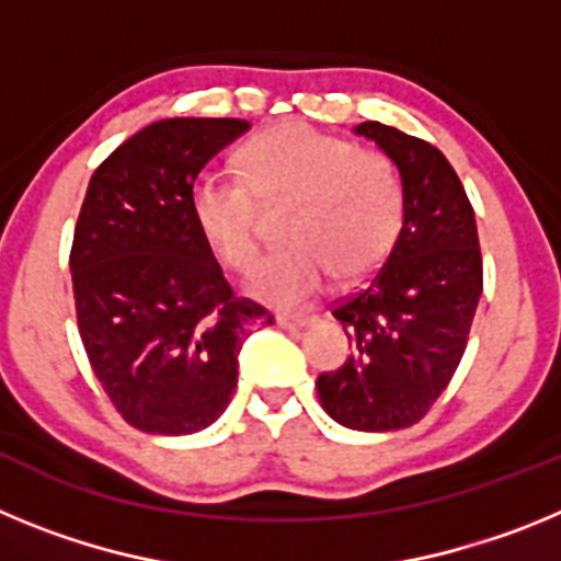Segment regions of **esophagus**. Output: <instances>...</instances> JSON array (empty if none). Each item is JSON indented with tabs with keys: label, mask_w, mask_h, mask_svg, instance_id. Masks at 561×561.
Instances as JSON below:
<instances>
[{
	"label": "esophagus",
	"mask_w": 561,
	"mask_h": 561,
	"mask_svg": "<svg viewBox=\"0 0 561 561\" xmlns=\"http://www.w3.org/2000/svg\"><path fill=\"white\" fill-rule=\"evenodd\" d=\"M314 323V317L309 314H277V325L280 329H304V325Z\"/></svg>",
	"instance_id": "obj_1"
}]
</instances>
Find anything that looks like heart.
Wrapping results in <instances>:
<instances>
[{
	"instance_id": "b5f03b06",
	"label": "heart",
	"mask_w": 561,
	"mask_h": 561,
	"mask_svg": "<svg viewBox=\"0 0 561 561\" xmlns=\"http://www.w3.org/2000/svg\"><path fill=\"white\" fill-rule=\"evenodd\" d=\"M261 205L289 202L286 244L252 277V291L297 306L325 277L356 280L390 255L404 225V185L388 153L311 126H280L241 151V176L205 173L191 187V219L227 270L247 275L261 250Z\"/></svg>"
}]
</instances>
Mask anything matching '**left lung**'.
<instances>
[{
  "mask_svg": "<svg viewBox=\"0 0 561 561\" xmlns=\"http://www.w3.org/2000/svg\"><path fill=\"white\" fill-rule=\"evenodd\" d=\"M354 131L399 168L404 225L385 264L331 306L354 351L317 376V396L342 427L390 433L424 419L458 370L483 257L472 202L438 148L376 121Z\"/></svg>",
  "mask_w": 561,
  "mask_h": 561,
  "instance_id": "1",
  "label": "left lung"
}]
</instances>
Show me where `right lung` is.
Masks as SVG:
<instances>
[{
  "label": "right lung",
  "instance_id": "1",
  "mask_svg": "<svg viewBox=\"0 0 561 561\" xmlns=\"http://www.w3.org/2000/svg\"><path fill=\"white\" fill-rule=\"evenodd\" d=\"M247 128L236 117L151 123L89 180L69 252L78 331L114 410L142 433L210 427L250 325L275 320L236 297L191 219L199 171Z\"/></svg>",
  "mask_w": 561,
  "mask_h": 561
}]
</instances>
